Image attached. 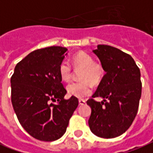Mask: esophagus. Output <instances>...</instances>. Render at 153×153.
<instances>
[{"mask_svg":"<svg viewBox=\"0 0 153 153\" xmlns=\"http://www.w3.org/2000/svg\"><path fill=\"white\" fill-rule=\"evenodd\" d=\"M79 102L80 105H84V104H85V103H86V100H85V99H79Z\"/></svg>","mask_w":153,"mask_h":153,"instance_id":"obj_1","label":"esophagus"}]
</instances>
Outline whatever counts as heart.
Segmentation results:
<instances>
[{
    "label": "heart",
    "instance_id": "heart-1",
    "mask_svg": "<svg viewBox=\"0 0 153 153\" xmlns=\"http://www.w3.org/2000/svg\"><path fill=\"white\" fill-rule=\"evenodd\" d=\"M74 68L82 69L79 74L80 81L72 82L66 88L67 93L70 96L76 98H84L92 92L91 83L98 84L104 75V69L100 64L94 63V58L85 52H79L71 58ZM71 66L67 61L60 63L59 67V76L64 81L71 79Z\"/></svg>",
    "mask_w": 153,
    "mask_h": 153
}]
</instances>
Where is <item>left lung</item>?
I'll list each match as a JSON object with an SVG mask.
<instances>
[{"mask_svg":"<svg viewBox=\"0 0 153 153\" xmlns=\"http://www.w3.org/2000/svg\"><path fill=\"white\" fill-rule=\"evenodd\" d=\"M106 74L87 103L88 126L96 136L114 138L124 133L136 117L142 94L141 73L134 59L117 48L99 45L94 51ZM97 97L104 101L98 102Z\"/></svg>","mask_w":153,"mask_h":153,"instance_id":"left-lung-1","label":"left lung"}]
</instances>
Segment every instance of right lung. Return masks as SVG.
<instances>
[{
  "mask_svg": "<svg viewBox=\"0 0 153 153\" xmlns=\"http://www.w3.org/2000/svg\"><path fill=\"white\" fill-rule=\"evenodd\" d=\"M67 49L51 46L32 51L15 67L10 78L11 102L23 128L36 139L52 142L60 138L79 99L67 94L59 67Z\"/></svg>",
  "mask_w": 153,
  "mask_h": 153,
  "instance_id": "right-lung-1",
  "label": "right lung"
}]
</instances>
